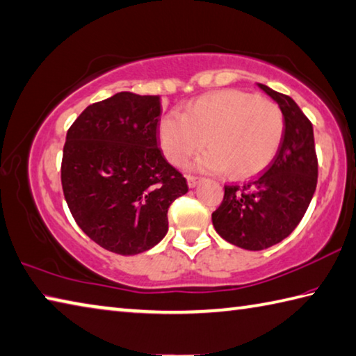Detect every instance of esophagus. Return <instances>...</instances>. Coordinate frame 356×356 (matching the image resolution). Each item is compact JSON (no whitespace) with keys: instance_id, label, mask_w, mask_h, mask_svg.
<instances>
[{"instance_id":"1","label":"esophagus","mask_w":356,"mask_h":356,"mask_svg":"<svg viewBox=\"0 0 356 356\" xmlns=\"http://www.w3.org/2000/svg\"><path fill=\"white\" fill-rule=\"evenodd\" d=\"M186 182H188L190 188H195V186H197L200 182H202V179L195 177V176H188V179H186Z\"/></svg>"}]
</instances>
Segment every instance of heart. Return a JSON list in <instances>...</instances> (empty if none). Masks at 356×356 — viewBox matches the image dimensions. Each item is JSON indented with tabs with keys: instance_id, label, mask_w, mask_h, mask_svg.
<instances>
[{
	"instance_id": "1",
	"label": "heart",
	"mask_w": 356,
	"mask_h": 356,
	"mask_svg": "<svg viewBox=\"0 0 356 356\" xmlns=\"http://www.w3.org/2000/svg\"><path fill=\"white\" fill-rule=\"evenodd\" d=\"M285 120L279 106L240 90L204 95L185 113H168L160 121L159 137L166 159L180 165L205 145L195 168L235 177L263 171L280 149Z\"/></svg>"
}]
</instances>
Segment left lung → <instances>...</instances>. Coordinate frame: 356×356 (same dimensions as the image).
Listing matches in <instances>:
<instances>
[{"instance_id": "8db88e82", "label": "left lung", "mask_w": 356, "mask_h": 356, "mask_svg": "<svg viewBox=\"0 0 356 356\" xmlns=\"http://www.w3.org/2000/svg\"><path fill=\"white\" fill-rule=\"evenodd\" d=\"M280 107L285 134L266 171L241 185H227L213 227L225 241L245 250L280 243L305 215L318 184L313 126L293 98L257 83Z\"/></svg>"}]
</instances>
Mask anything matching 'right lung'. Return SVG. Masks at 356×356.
Here are the masks:
<instances>
[{
  "instance_id": "1",
  "label": "right lung",
  "mask_w": 356,
  "mask_h": 356,
  "mask_svg": "<svg viewBox=\"0 0 356 356\" xmlns=\"http://www.w3.org/2000/svg\"><path fill=\"white\" fill-rule=\"evenodd\" d=\"M160 96L116 93L83 111L67 134L62 188L83 234L120 255L163 240L168 209L188 191L159 149Z\"/></svg>"
}]
</instances>
